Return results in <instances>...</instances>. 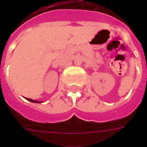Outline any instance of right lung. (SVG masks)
Segmentation results:
<instances>
[{
  "label": "right lung",
  "instance_id": "1",
  "mask_svg": "<svg viewBox=\"0 0 147 147\" xmlns=\"http://www.w3.org/2000/svg\"><path fill=\"white\" fill-rule=\"evenodd\" d=\"M26 100H30L31 102H33V103H40V101H38V100H33V99H30V98H26Z\"/></svg>",
  "mask_w": 147,
  "mask_h": 147
}]
</instances>
